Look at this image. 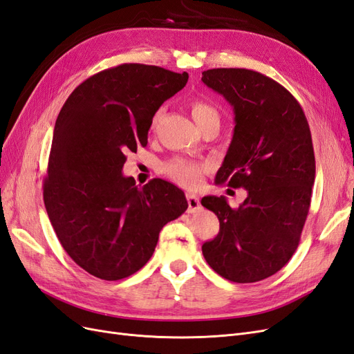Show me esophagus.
<instances>
[{"label":"esophagus","mask_w":354,"mask_h":354,"mask_svg":"<svg viewBox=\"0 0 354 354\" xmlns=\"http://www.w3.org/2000/svg\"><path fill=\"white\" fill-rule=\"evenodd\" d=\"M186 199H187V205H189V212H196L201 208V201L196 195L187 194Z\"/></svg>","instance_id":"34e87169"}]
</instances>
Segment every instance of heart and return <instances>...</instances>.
<instances>
[{
  "label": "heart",
  "instance_id": "heart-1",
  "mask_svg": "<svg viewBox=\"0 0 354 354\" xmlns=\"http://www.w3.org/2000/svg\"><path fill=\"white\" fill-rule=\"evenodd\" d=\"M190 112L192 118L196 122L198 127L202 124L208 122L209 120H218V113L212 104H209L205 100L194 99L190 102ZM160 118V112H156L152 118V127H155ZM207 165L195 162V160H190L186 158H174L168 160L164 165L165 174L174 180L176 183L185 186V187H195L199 185L202 174L205 173Z\"/></svg>",
  "mask_w": 354,
  "mask_h": 354
}]
</instances>
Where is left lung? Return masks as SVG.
Returning a JSON list of instances; mask_svg holds the SVG:
<instances>
[{"label":"left lung","mask_w":354,"mask_h":354,"mask_svg":"<svg viewBox=\"0 0 354 354\" xmlns=\"http://www.w3.org/2000/svg\"><path fill=\"white\" fill-rule=\"evenodd\" d=\"M202 81L234 112L233 138L216 185L248 192L238 208L224 196L202 198L220 221L202 254L224 279L259 282L282 269L301 236L316 174L312 133L294 95L260 72L208 69Z\"/></svg>","instance_id":"left-lung-1"}]
</instances>
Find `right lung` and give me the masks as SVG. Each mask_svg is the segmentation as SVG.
<instances>
[{"label":"right lung","instance_id":"right-lung-1","mask_svg":"<svg viewBox=\"0 0 354 354\" xmlns=\"http://www.w3.org/2000/svg\"><path fill=\"white\" fill-rule=\"evenodd\" d=\"M187 72L124 63L72 91L56 120L44 203L71 259L103 281L131 276L151 259L159 232L187 209L183 190L122 176L127 152L147 145L152 118L185 87Z\"/></svg>","mask_w":354,"mask_h":354}]
</instances>
